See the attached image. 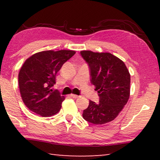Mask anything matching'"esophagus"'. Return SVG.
Masks as SVG:
<instances>
[{"label":"esophagus","instance_id":"obj_1","mask_svg":"<svg viewBox=\"0 0 160 160\" xmlns=\"http://www.w3.org/2000/svg\"><path fill=\"white\" fill-rule=\"evenodd\" d=\"M71 96L73 98H79V96L77 95H75V94H71Z\"/></svg>","mask_w":160,"mask_h":160}]
</instances>
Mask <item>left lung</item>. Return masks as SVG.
Segmentation results:
<instances>
[{
    "instance_id": "left-lung-1",
    "label": "left lung",
    "mask_w": 160,
    "mask_h": 160,
    "mask_svg": "<svg viewBox=\"0 0 160 160\" xmlns=\"http://www.w3.org/2000/svg\"><path fill=\"white\" fill-rule=\"evenodd\" d=\"M90 68L91 82L100 97L96 104L89 100L83 117L94 124L113 121L128 102L130 95V74L124 62L108 52L81 51Z\"/></svg>"
}]
</instances>
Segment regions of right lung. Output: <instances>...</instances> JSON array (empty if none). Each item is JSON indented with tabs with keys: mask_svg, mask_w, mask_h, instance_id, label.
<instances>
[{
	"mask_svg": "<svg viewBox=\"0 0 160 160\" xmlns=\"http://www.w3.org/2000/svg\"><path fill=\"white\" fill-rule=\"evenodd\" d=\"M76 54L73 50H47L32 54L19 72V87L24 103L30 111L43 117L55 115L65 100L52 87L57 73Z\"/></svg>",
	"mask_w": 160,
	"mask_h": 160,
	"instance_id": "obj_1",
	"label": "right lung"
}]
</instances>
